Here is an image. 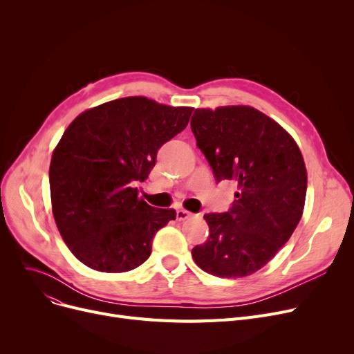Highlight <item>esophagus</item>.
Listing matches in <instances>:
<instances>
[{
  "mask_svg": "<svg viewBox=\"0 0 354 354\" xmlns=\"http://www.w3.org/2000/svg\"><path fill=\"white\" fill-rule=\"evenodd\" d=\"M192 216V214L189 212V211H187V209H178L176 211V218H178V221H185V219H188V218H191Z\"/></svg>",
  "mask_w": 354,
  "mask_h": 354,
  "instance_id": "1",
  "label": "esophagus"
}]
</instances>
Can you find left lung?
<instances>
[{"mask_svg": "<svg viewBox=\"0 0 354 354\" xmlns=\"http://www.w3.org/2000/svg\"><path fill=\"white\" fill-rule=\"evenodd\" d=\"M191 129L216 180L238 183L230 211L203 215L209 236L192 257L215 277L251 275L271 261L301 219L303 155L280 124L250 106L196 109Z\"/></svg>", "mask_w": 354, "mask_h": 354, "instance_id": "8db88e82", "label": "left lung"}]
</instances>
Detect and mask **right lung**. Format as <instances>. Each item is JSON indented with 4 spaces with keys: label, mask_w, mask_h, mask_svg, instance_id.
<instances>
[{
    "label": "right lung",
    "mask_w": 354,
    "mask_h": 354,
    "mask_svg": "<svg viewBox=\"0 0 354 354\" xmlns=\"http://www.w3.org/2000/svg\"><path fill=\"white\" fill-rule=\"evenodd\" d=\"M192 107L123 97L88 109L67 127L50 163L55 224L79 261L102 272L143 264L174 209L138 196L160 146L187 127Z\"/></svg>",
    "instance_id": "obj_1"
}]
</instances>
